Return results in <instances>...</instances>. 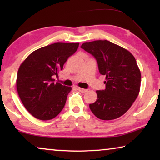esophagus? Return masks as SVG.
I'll use <instances>...</instances> for the list:
<instances>
[{
	"label": "esophagus",
	"instance_id": "obj_1",
	"mask_svg": "<svg viewBox=\"0 0 160 160\" xmlns=\"http://www.w3.org/2000/svg\"><path fill=\"white\" fill-rule=\"evenodd\" d=\"M77 89H78V91L81 92H82V93H85V92H87V89L81 88V87H77Z\"/></svg>",
	"mask_w": 160,
	"mask_h": 160
}]
</instances>
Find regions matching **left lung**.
Segmentation results:
<instances>
[{
    "instance_id": "8db88e82",
    "label": "left lung",
    "mask_w": 160,
    "mask_h": 160,
    "mask_svg": "<svg viewBox=\"0 0 160 160\" xmlns=\"http://www.w3.org/2000/svg\"><path fill=\"white\" fill-rule=\"evenodd\" d=\"M81 47L95 57L100 73L106 76V89L96 91L98 99L89 104L92 112L102 120L122 117L132 106L141 89V71L134 56L106 40L84 43Z\"/></svg>"
}]
</instances>
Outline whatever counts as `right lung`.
<instances>
[{"label": "right lung", "instance_id": "1", "mask_svg": "<svg viewBox=\"0 0 160 160\" xmlns=\"http://www.w3.org/2000/svg\"><path fill=\"white\" fill-rule=\"evenodd\" d=\"M78 43H54L32 52L17 72V89L23 106L40 120L56 117L64 108L72 87L54 82Z\"/></svg>", "mask_w": 160, "mask_h": 160}]
</instances>
